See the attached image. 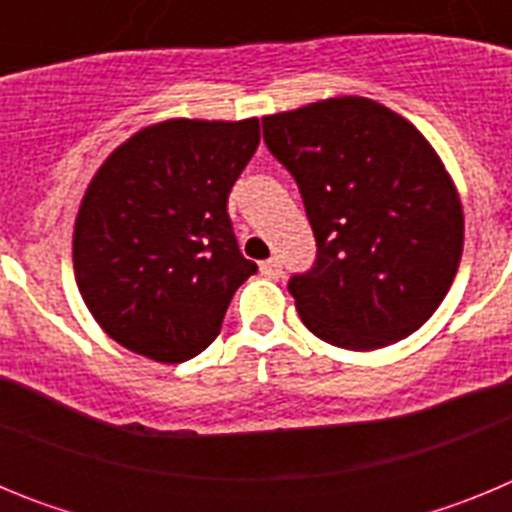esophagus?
I'll return each mask as SVG.
<instances>
[{"mask_svg": "<svg viewBox=\"0 0 512 512\" xmlns=\"http://www.w3.org/2000/svg\"><path fill=\"white\" fill-rule=\"evenodd\" d=\"M261 274H264L266 279H279L282 277V261L279 259L261 261Z\"/></svg>", "mask_w": 512, "mask_h": 512, "instance_id": "esophagus-1", "label": "esophagus"}]
</instances>
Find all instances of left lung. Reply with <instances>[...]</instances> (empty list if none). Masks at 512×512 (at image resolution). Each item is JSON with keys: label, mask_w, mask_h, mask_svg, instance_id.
Instances as JSON below:
<instances>
[{"label": "left lung", "mask_w": 512, "mask_h": 512, "mask_svg": "<svg viewBox=\"0 0 512 512\" xmlns=\"http://www.w3.org/2000/svg\"><path fill=\"white\" fill-rule=\"evenodd\" d=\"M261 122L318 246L312 269L287 284L302 323L348 351L408 338L443 302L464 246L459 194L438 153L405 117L364 97Z\"/></svg>", "instance_id": "8db88e82"}]
</instances>
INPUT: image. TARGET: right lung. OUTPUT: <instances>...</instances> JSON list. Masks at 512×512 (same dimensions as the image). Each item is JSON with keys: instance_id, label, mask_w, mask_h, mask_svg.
<instances>
[{"instance_id": "add662e5", "label": "right lung", "mask_w": 512, "mask_h": 512, "mask_svg": "<svg viewBox=\"0 0 512 512\" xmlns=\"http://www.w3.org/2000/svg\"><path fill=\"white\" fill-rule=\"evenodd\" d=\"M259 120H166L99 166L74 228L79 292L120 346L164 364L205 351L235 289L259 271L243 259L228 194L259 148Z\"/></svg>"}]
</instances>
